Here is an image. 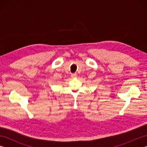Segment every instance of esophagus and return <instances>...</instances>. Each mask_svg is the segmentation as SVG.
Instances as JSON below:
<instances>
[{"label":"esophagus","mask_w":147,"mask_h":147,"mask_svg":"<svg viewBox=\"0 0 147 147\" xmlns=\"http://www.w3.org/2000/svg\"><path fill=\"white\" fill-rule=\"evenodd\" d=\"M76 76H77V74H76V73L71 74V77H72V78H75V77H76Z\"/></svg>","instance_id":"34e87169"}]
</instances>
